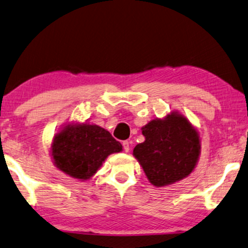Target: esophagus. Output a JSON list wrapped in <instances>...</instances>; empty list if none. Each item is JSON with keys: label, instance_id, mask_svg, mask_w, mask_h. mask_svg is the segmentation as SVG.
Segmentation results:
<instances>
[{"label": "esophagus", "instance_id": "esophagus-1", "mask_svg": "<svg viewBox=\"0 0 248 248\" xmlns=\"http://www.w3.org/2000/svg\"><path fill=\"white\" fill-rule=\"evenodd\" d=\"M122 146H124V152H129V150H130V141L124 140V143H122Z\"/></svg>", "mask_w": 248, "mask_h": 248}]
</instances>
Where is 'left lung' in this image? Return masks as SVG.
Here are the masks:
<instances>
[{
	"label": "left lung",
	"instance_id": "1",
	"mask_svg": "<svg viewBox=\"0 0 248 248\" xmlns=\"http://www.w3.org/2000/svg\"><path fill=\"white\" fill-rule=\"evenodd\" d=\"M145 141L135 146L134 155L151 184L156 187L184 179L195 168L200 155L197 131L183 115L169 114L141 128Z\"/></svg>",
	"mask_w": 248,
	"mask_h": 248
}]
</instances>
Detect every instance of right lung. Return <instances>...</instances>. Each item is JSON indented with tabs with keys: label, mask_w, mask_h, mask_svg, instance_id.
<instances>
[{
	"label": "right lung",
	"mask_w": 248,
	"mask_h": 248,
	"mask_svg": "<svg viewBox=\"0 0 248 248\" xmlns=\"http://www.w3.org/2000/svg\"><path fill=\"white\" fill-rule=\"evenodd\" d=\"M122 150V145L103 128L95 124H69L62 129L52 144L55 166L77 179H88L112 153Z\"/></svg>",
	"instance_id": "right-lung-1"
}]
</instances>
